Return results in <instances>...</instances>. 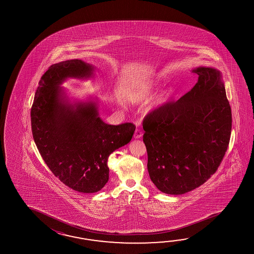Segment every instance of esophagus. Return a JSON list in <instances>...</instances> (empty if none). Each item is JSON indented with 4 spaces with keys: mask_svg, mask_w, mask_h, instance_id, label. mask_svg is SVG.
Wrapping results in <instances>:
<instances>
[{
    "mask_svg": "<svg viewBox=\"0 0 254 254\" xmlns=\"http://www.w3.org/2000/svg\"><path fill=\"white\" fill-rule=\"evenodd\" d=\"M141 136H142L141 129H139V128H137V129H135L134 134H133V137H134L135 139H139Z\"/></svg>",
    "mask_w": 254,
    "mask_h": 254,
    "instance_id": "esophagus-1",
    "label": "esophagus"
}]
</instances>
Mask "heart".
Listing matches in <instances>:
<instances>
[{"label": "heart", "instance_id": "1", "mask_svg": "<svg viewBox=\"0 0 254 254\" xmlns=\"http://www.w3.org/2000/svg\"><path fill=\"white\" fill-rule=\"evenodd\" d=\"M153 86L151 83H143L136 87L128 95L129 102L132 103H142L147 101L152 93Z\"/></svg>", "mask_w": 254, "mask_h": 254}]
</instances>
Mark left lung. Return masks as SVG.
Segmentation results:
<instances>
[{"label":"left lung","mask_w":254,"mask_h":254,"mask_svg":"<svg viewBox=\"0 0 254 254\" xmlns=\"http://www.w3.org/2000/svg\"><path fill=\"white\" fill-rule=\"evenodd\" d=\"M193 71L199 77L190 91L142 122L150 178L167 194H184L211 178L231 138L232 109L221 72L210 67Z\"/></svg>","instance_id":"8db88e82"}]
</instances>
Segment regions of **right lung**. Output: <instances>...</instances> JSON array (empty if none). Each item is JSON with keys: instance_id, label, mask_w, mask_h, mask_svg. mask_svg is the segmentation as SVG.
<instances>
[{"instance_id": "obj_1", "label": "right lung", "mask_w": 254, "mask_h": 254, "mask_svg": "<svg viewBox=\"0 0 254 254\" xmlns=\"http://www.w3.org/2000/svg\"><path fill=\"white\" fill-rule=\"evenodd\" d=\"M91 65L68 60L52 65L39 81L31 110L33 140L54 176L74 190L92 193L109 180V156L131 140L135 125H110L98 117L95 103L75 108L63 102L66 78L92 75Z\"/></svg>"}]
</instances>
